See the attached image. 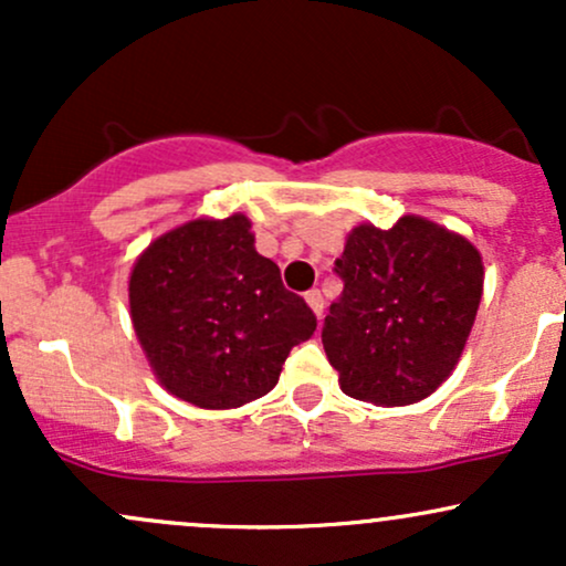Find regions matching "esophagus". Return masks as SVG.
I'll list each match as a JSON object with an SVG mask.
<instances>
[{
    "mask_svg": "<svg viewBox=\"0 0 566 566\" xmlns=\"http://www.w3.org/2000/svg\"><path fill=\"white\" fill-rule=\"evenodd\" d=\"M305 303L311 305V311H314L316 316L324 314V297H322L319 290H308V292H305Z\"/></svg>",
    "mask_w": 566,
    "mask_h": 566,
    "instance_id": "1",
    "label": "esophagus"
}]
</instances>
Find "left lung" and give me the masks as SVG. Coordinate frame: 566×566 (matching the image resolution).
I'll return each mask as SVG.
<instances>
[{"label":"left lung","instance_id":"1","mask_svg":"<svg viewBox=\"0 0 566 566\" xmlns=\"http://www.w3.org/2000/svg\"><path fill=\"white\" fill-rule=\"evenodd\" d=\"M343 292L322 343L343 394L380 407L426 399L450 378L476 319L482 255L458 233L407 216L356 226L335 261Z\"/></svg>","mask_w":566,"mask_h":566}]
</instances>
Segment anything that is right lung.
Returning <instances> with one entry per match:
<instances>
[{
    "instance_id": "add662e5",
    "label": "right lung",
    "mask_w": 566,
    "mask_h": 566,
    "mask_svg": "<svg viewBox=\"0 0 566 566\" xmlns=\"http://www.w3.org/2000/svg\"><path fill=\"white\" fill-rule=\"evenodd\" d=\"M135 333L167 391L231 409L276 386L316 329L314 311L258 255L250 220H191L148 247L129 276Z\"/></svg>"
}]
</instances>
